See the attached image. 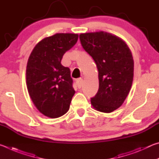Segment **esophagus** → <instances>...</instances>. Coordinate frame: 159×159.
I'll list each match as a JSON object with an SVG mask.
<instances>
[{
  "label": "esophagus",
  "instance_id": "obj_1",
  "mask_svg": "<svg viewBox=\"0 0 159 159\" xmlns=\"http://www.w3.org/2000/svg\"><path fill=\"white\" fill-rule=\"evenodd\" d=\"M76 85L79 88H81L83 85V79H79L76 80Z\"/></svg>",
  "mask_w": 159,
  "mask_h": 159
}]
</instances>
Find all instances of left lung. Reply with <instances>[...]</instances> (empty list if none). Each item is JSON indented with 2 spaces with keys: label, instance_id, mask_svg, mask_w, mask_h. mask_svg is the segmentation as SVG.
<instances>
[{
  "label": "left lung",
  "instance_id": "left-lung-1",
  "mask_svg": "<svg viewBox=\"0 0 159 159\" xmlns=\"http://www.w3.org/2000/svg\"><path fill=\"white\" fill-rule=\"evenodd\" d=\"M79 39L98 69L99 89L91 104L98 111L112 112L122 105L133 83L130 50L123 40L107 32L81 34Z\"/></svg>",
  "mask_w": 159,
  "mask_h": 159
}]
</instances>
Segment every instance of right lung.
Listing matches in <instances>:
<instances>
[{
	"instance_id": "obj_1",
	"label": "right lung",
	"mask_w": 159,
	"mask_h": 159,
	"mask_svg": "<svg viewBox=\"0 0 159 159\" xmlns=\"http://www.w3.org/2000/svg\"><path fill=\"white\" fill-rule=\"evenodd\" d=\"M79 35L56 34L38 43L26 66V85L34 105L43 114L58 118L69 109L75 93L68 67L61 65L64 54L76 43Z\"/></svg>"
}]
</instances>
